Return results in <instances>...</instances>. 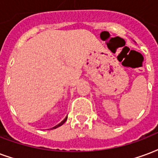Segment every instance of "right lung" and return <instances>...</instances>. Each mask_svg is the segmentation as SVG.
Masks as SVG:
<instances>
[{
    "mask_svg": "<svg viewBox=\"0 0 158 158\" xmlns=\"http://www.w3.org/2000/svg\"><path fill=\"white\" fill-rule=\"evenodd\" d=\"M67 119H68V116H66V117L64 118V120H63V121H62L61 122H60V123L58 124L57 126H55V127H52V128H51V129H56V128H58V127H60V126H62V125H63V124H64V122H65V121H67Z\"/></svg>",
    "mask_w": 158,
    "mask_h": 158,
    "instance_id": "obj_1",
    "label": "right lung"
}]
</instances>
